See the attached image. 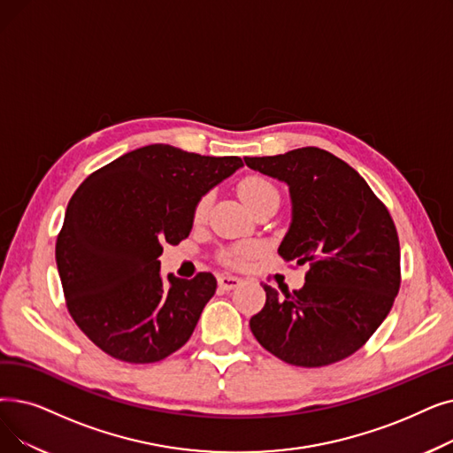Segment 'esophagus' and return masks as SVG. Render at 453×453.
<instances>
[{
    "instance_id": "obj_1",
    "label": "esophagus",
    "mask_w": 453,
    "mask_h": 453,
    "mask_svg": "<svg viewBox=\"0 0 453 453\" xmlns=\"http://www.w3.org/2000/svg\"><path fill=\"white\" fill-rule=\"evenodd\" d=\"M241 285V280L234 278V275H229V273H222L219 275V287L224 288V290H233L234 287Z\"/></svg>"
}]
</instances>
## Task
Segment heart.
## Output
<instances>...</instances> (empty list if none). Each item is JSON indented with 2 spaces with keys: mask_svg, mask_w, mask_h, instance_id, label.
Listing matches in <instances>:
<instances>
[{
  "mask_svg": "<svg viewBox=\"0 0 453 453\" xmlns=\"http://www.w3.org/2000/svg\"><path fill=\"white\" fill-rule=\"evenodd\" d=\"M239 192L251 211L257 205H261L265 200L272 198V196H280L278 188H275V185L268 178H265V175H246L239 185ZM209 207H211V196H203V198L198 200L192 212V219L196 224H202L207 219ZM253 253H255V244L242 242L224 251L222 261L229 266H241L244 265V261L251 257Z\"/></svg>",
  "mask_w": 453,
  "mask_h": 453,
  "instance_id": "obj_1",
  "label": "heart"
}]
</instances>
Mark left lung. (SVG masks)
<instances>
[{
  "label": "left lung",
  "instance_id": "8db88e82",
  "mask_svg": "<svg viewBox=\"0 0 453 453\" xmlns=\"http://www.w3.org/2000/svg\"><path fill=\"white\" fill-rule=\"evenodd\" d=\"M246 165L288 185L292 222L278 253L309 265L300 290L263 285L265 307L250 327L281 361L317 368L356 353L376 331L400 290V241L387 207L361 175L320 148Z\"/></svg>",
  "mask_w": 453,
  "mask_h": 453
}]
</instances>
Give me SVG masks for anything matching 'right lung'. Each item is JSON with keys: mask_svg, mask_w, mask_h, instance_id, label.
Listing matches in <instances>:
<instances>
[{"mask_svg": "<svg viewBox=\"0 0 453 453\" xmlns=\"http://www.w3.org/2000/svg\"><path fill=\"white\" fill-rule=\"evenodd\" d=\"M242 166L168 144L129 151L96 170L66 207L55 261L66 307L111 357L157 363L192 335L216 290L211 272L161 278L163 244L192 229L196 203Z\"/></svg>", "mask_w": 453, "mask_h": 453, "instance_id": "add662e5", "label": "right lung"}]
</instances>
